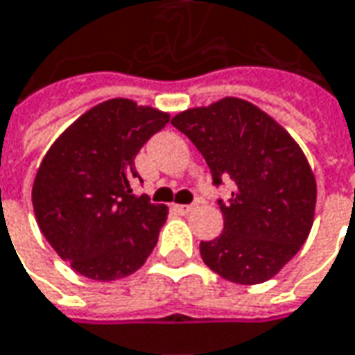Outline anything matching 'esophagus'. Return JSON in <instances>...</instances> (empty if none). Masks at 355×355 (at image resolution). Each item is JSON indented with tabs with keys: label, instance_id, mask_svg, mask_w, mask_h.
I'll list each match as a JSON object with an SVG mask.
<instances>
[{
	"label": "esophagus",
	"instance_id": "esophagus-1",
	"mask_svg": "<svg viewBox=\"0 0 355 355\" xmlns=\"http://www.w3.org/2000/svg\"><path fill=\"white\" fill-rule=\"evenodd\" d=\"M175 209H177V214H180V216H187V214L196 209V204H177Z\"/></svg>",
	"mask_w": 355,
	"mask_h": 355
}]
</instances>
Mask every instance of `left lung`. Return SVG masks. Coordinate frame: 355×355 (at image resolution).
Wrapping results in <instances>:
<instances>
[{
    "label": "left lung",
    "instance_id": "obj_1",
    "mask_svg": "<svg viewBox=\"0 0 355 355\" xmlns=\"http://www.w3.org/2000/svg\"><path fill=\"white\" fill-rule=\"evenodd\" d=\"M204 155L219 198L223 233L200 243L206 266L235 284L276 276L309 237L317 184L303 151L266 112L243 98H221L171 120Z\"/></svg>",
    "mask_w": 355,
    "mask_h": 355
}]
</instances>
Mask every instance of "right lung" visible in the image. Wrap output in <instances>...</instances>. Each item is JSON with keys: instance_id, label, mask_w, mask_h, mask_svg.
I'll return each mask as SVG.
<instances>
[{"instance_id": "1", "label": "right lung", "mask_w": 355, "mask_h": 355, "mask_svg": "<svg viewBox=\"0 0 355 355\" xmlns=\"http://www.w3.org/2000/svg\"><path fill=\"white\" fill-rule=\"evenodd\" d=\"M168 114L110 98L77 118L48 149L35 184L38 227L81 276L124 278L144 266L167 219V206L132 192L134 159Z\"/></svg>"}]
</instances>
